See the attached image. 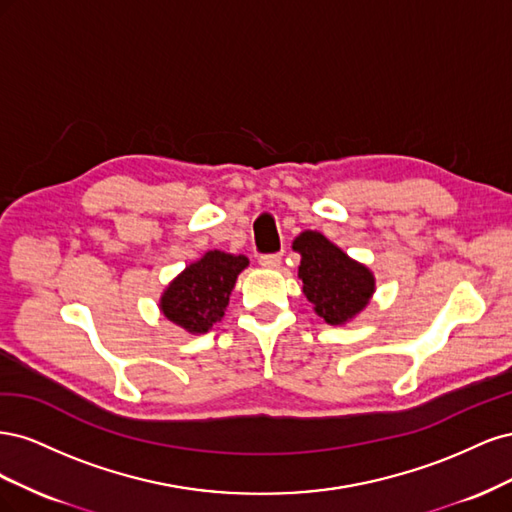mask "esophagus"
Wrapping results in <instances>:
<instances>
[{"label":"esophagus","mask_w":512,"mask_h":512,"mask_svg":"<svg viewBox=\"0 0 512 512\" xmlns=\"http://www.w3.org/2000/svg\"><path fill=\"white\" fill-rule=\"evenodd\" d=\"M260 267H265V269H277L282 265V254H265V256H260Z\"/></svg>","instance_id":"obj_1"}]
</instances>
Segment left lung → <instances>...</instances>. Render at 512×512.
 I'll list each match as a JSON object with an SVG mask.
<instances>
[{
	"mask_svg": "<svg viewBox=\"0 0 512 512\" xmlns=\"http://www.w3.org/2000/svg\"><path fill=\"white\" fill-rule=\"evenodd\" d=\"M301 254L299 277L303 294L314 312L333 327H342L359 316L376 292V275L363 262L350 258L318 230H303L292 241Z\"/></svg>",
	"mask_w": 512,
	"mask_h": 512,
	"instance_id": "1",
	"label": "left lung"
}]
</instances>
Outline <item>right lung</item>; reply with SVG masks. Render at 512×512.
Listing matches in <instances>:
<instances>
[{
	"label": "right lung",
	"mask_w": 512,
	"mask_h": 512,
	"mask_svg": "<svg viewBox=\"0 0 512 512\" xmlns=\"http://www.w3.org/2000/svg\"><path fill=\"white\" fill-rule=\"evenodd\" d=\"M250 260L243 254L209 250L190 262L175 280H170L160 297V312L190 335L207 333L220 322L237 277Z\"/></svg>",
	"instance_id": "add662e5"
}]
</instances>
